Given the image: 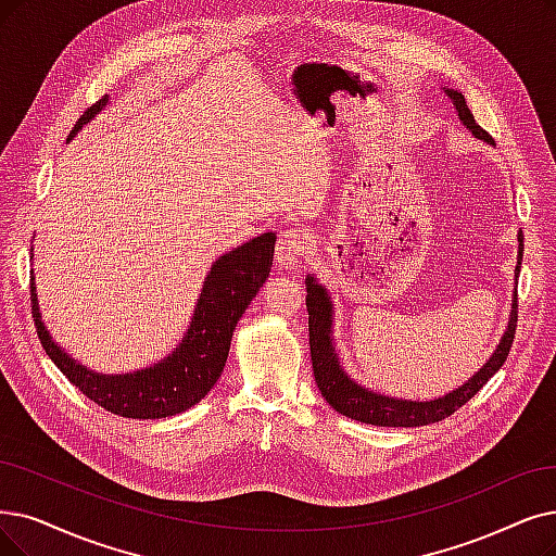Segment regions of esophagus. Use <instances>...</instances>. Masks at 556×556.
Listing matches in <instances>:
<instances>
[{"mask_svg": "<svg viewBox=\"0 0 556 556\" xmlns=\"http://www.w3.org/2000/svg\"><path fill=\"white\" fill-rule=\"evenodd\" d=\"M303 253H305V239L299 230L280 232L276 243V264L280 269H294Z\"/></svg>", "mask_w": 556, "mask_h": 556, "instance_id": "esophagus-1", "label": "esophagus"}]
</instances>
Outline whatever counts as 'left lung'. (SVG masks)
Returning a JSON list of instances; mask_svg holds the SVG:
<instances>
[{
	"instance_id": "obj_1",
	"label": "left lung",
	"mask_w": 556,
	"mask_h": 556,
	"mask_svg": "<svg viewBox=\"0 0 556 556\" xmlns=\"http://www.w3.org/2000/svg\"><path fill=\"white\" fill-rule=\"evenodd\" d=\"M447 98L454 102V109L458 111L460 123L468 127L477 139H483L485 143H493V137L477 125L472 111L465 102V96L447 88ZM520 249H518V266L522 264V235H518ZM516 266V274L520 271ZM518 278V276H516ZM305 305H307V328H309V355H313V371L317 388L321 390V396L336 408L338 413L355 419L365 421V425L374 427H427L433 421H440L450 417L454 410H458L463 404H468L470 399L488 383V379L504 365L506 355L510 351L516 338V326H518V294L514 296V307H510L508 326L504 338L500 340L495 353L488 361L468 383L452 390L445 396L431 399V402H410V399H396L376 394L363 386L355 383L351 376L342 369L340 355L336 353V344L330 338V326H332V303L328 292L317 282L315 276L305 278Z\"/></svg>"
}]
</instances>
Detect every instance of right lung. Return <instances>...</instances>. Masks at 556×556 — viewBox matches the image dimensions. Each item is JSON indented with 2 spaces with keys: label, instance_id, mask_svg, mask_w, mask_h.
<instances>
[{
  "label": "right lung",
  "instance_id": "1",
  "mask_svg": "<svg viewBox=\"0 0 556 556\" xmlns=\"http://www.w3.org/2000/svg\"><path fill=\"white\" fill-rule=\"evenodd\" d=\"M106 100L109 98H102L84 111L71 137L98 114ZM274 247L276 235L264 232L243 247L220 255L205 278L180 346L152 367L129 374H98L73 361L50 338V330L40 319L31 276V313L38 340L65 379L109 413L131 419H160L185 413L201 402L224 371L232 330L247 313L262 282L269 278Z\"/></svg>",
  "mask_w": 556,
  "mask_h": 556
}]
</instances>
